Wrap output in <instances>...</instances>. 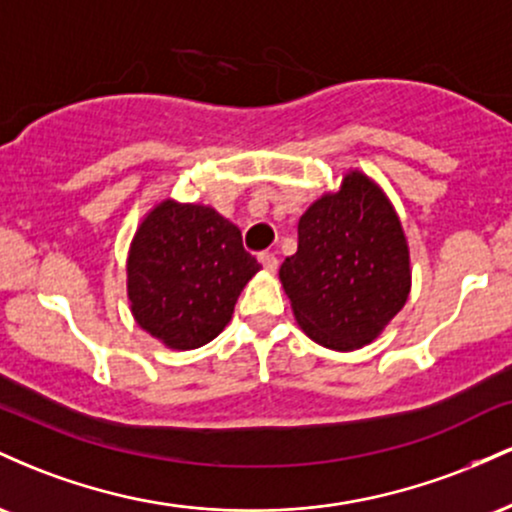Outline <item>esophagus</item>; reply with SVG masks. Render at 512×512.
<instances>
[{
    "label": "esophagus",
    "mask_w": 512,
    "mask_h": 512,
    "mask_svg": "<svg viewBox=\"0 0 512 512\" xmlns=\"http://www.w3.org/2000/svg\"><path fill=\"white\" fill-rule=\"evenodd\" d=\"M260 262H262V267L267 269V272H276V267H279V260H276L274 252H262Z\"/></svg>",
    "instance_id": "esophagus-1"
}]
</instances>
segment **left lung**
Segmentation results:
<instances>
[{
	"label": "left lung",
	"instance_id": "left-lung-1",
	"mask_svg": "<svg viewBox=\"0 0 512 512\" xmlns=\"http://www.w3.org/2000/svg\"><path fill=\"white\" fill-rule=\"evenodd\" d=\"M301 330L334 351L373 342L407 303L409 248L385 192L351 170L298 221V250L279 269Z\"/></svg>",
	"mask_w": 512,
	"mask_h": 512
}]
</instances>
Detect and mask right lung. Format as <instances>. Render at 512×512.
Returning a JSON list of instances; mask_svg holds the SVG:
<instances>
[{"label": "right lung", "instance_id": "1", "mask_svg": "<svg viewBox=\"0 0 512 512\" xmlns=\"http://www.w3.org/2000/svg\"><path fill=\"white\" fill-rule=\"evenodd\" d=\"M257 272L236 223L211 207L166 199L132 240L127 296L151 337L170 349H197L219 337Z\"/></svg>", "mask_w": 512, "mask_h": 512}]
</instances>
